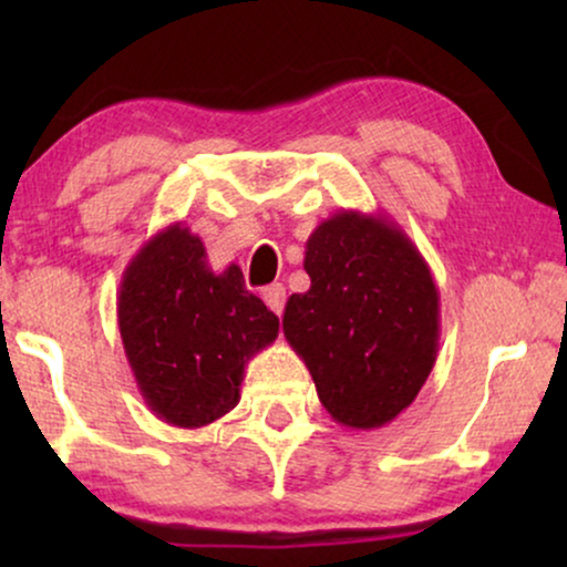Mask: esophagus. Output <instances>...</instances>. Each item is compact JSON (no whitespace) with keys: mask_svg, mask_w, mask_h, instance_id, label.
I'll list each match as a JSON object with an SVG mask.
<instances>
[{"mask_svg":"<svg viewBox=\"0 0 567 567\" xmlns=\"http://www.w3.org/2000/svg\"><path fill=\"white\" fill-rule=\"evenodd\" d=\"M262 301H266L270 312H276L278 317H281L284 312V305H286V289L284 284H270L262 289Z\"/></svg>","mask_w":567,"mask_h":567,"instance_id":"obj_1","label":"esophagus"}]
</instances>
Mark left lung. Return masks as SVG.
<instances>
[{"label":"left lung","mask_w":567,"mask_h":567,"mask_svg":"<svg viewBox=\"0 0 567 567\" xmlns=\"http://www.w3.org/2000/svg\"><path fill=\"white\" fill-rule=\"evenodd\" d=\"M305 270L312 286L286 301L284 336L332 421L382 429L436 363L441 317L429 262L384 214L343 208L309 235Z\"/></svg>","instance_id":"obj_1"}]
</instances>
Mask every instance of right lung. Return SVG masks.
<instances>
[{
	"instance_id": "right-lung-1",
	"label": "right lung",
	"mask_w": 567,
	"mask_h": 567,
	"mask_svg": "<svg viewBox=\"0 0 567 567\" xmlns=\"http://www.w3.org/2000/svg\"><path fill=\"white\" fill-rule=\"evenodd\" d=\"M118 330L152 413L200 429L237 405L245 363L278 338V317L235 262L214 274L200 237L175 221L123 270Z\"/></svg>"
}]
</instances>
